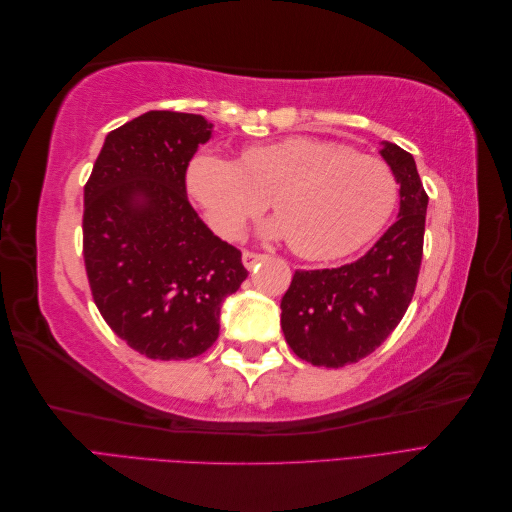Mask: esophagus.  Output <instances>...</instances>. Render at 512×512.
Returning a JSON list of instances; mask_svg holds the SVG:
<instances>
[{"instance_id": "1", "label": "esophagus", "mask_w": 512, "mask_h": 512, "mask_svg": "<svg viewBox=\"0 0 512 512\" xmlns=\"http://www.w3.org/2000/svg\"><path fill=\"white\" fill-rule=\"evenodd\" d=\"M265 258L262 254H258V252H250V250H245L243 252V265H245V269H254L258 262Z\"/></svg>"}]
</instances>
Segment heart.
<instances>
[{
	"label": "heart",
	"instance_id": "obj_1",
	"mask_svg": "<svg viewBox=\"0 0 512 512\" xmlns=\"http://www.w3.org/2000/svg\"><path fill=\"white\" fill-rule=\"evenodd\" d=\"M185 185L224 239H239L271 200L280 215L267 232L288 237L292 252L309 260L361 250L399 198L397 177L382 158L309 136L247 147L239 162L203 151L192 158Z\"/></svg>",
	"mask_w": 512,
	"mask_h": 512
}]
</instances>
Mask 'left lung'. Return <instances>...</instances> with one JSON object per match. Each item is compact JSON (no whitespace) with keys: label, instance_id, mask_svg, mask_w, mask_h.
Instances as JSON below:
<instances>
[{"label":"left lung","instance_id":"left-lung-1","mask_svg":"<svg viewBox=\"0 0 512 512\" xmlns=\"http://www.w3.org/2000/svg\"><path fill=\"white\" fill-rule=\"evenodd\" d=\"M380 153L399 183L395 224L350 265L294 271L282 297L288 346L318 367L365 359L395 331L414 297L429 196L408 151L384 141Z\"/></svg>","mask_w":512,"mask_h":512}]
</instances>
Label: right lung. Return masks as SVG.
<instances>
[{"label": "right lung", "instance_id": "obj_1", "mask_svg": "<svg viewBox=\"0 0 512 512\" xmlns=\"http://www.w3.org/2000/svg\"><path fill=\"white\" fill-rule=\"evenodd\" d=\"M203 115L149 111L108 132L85 183L83 256L94 303L130 348L183 361L220 335V309L247 277L185 194V170L211 138Z\"/></svg>", "mask_w": 512, "mask_h": 512}]
</instances>
